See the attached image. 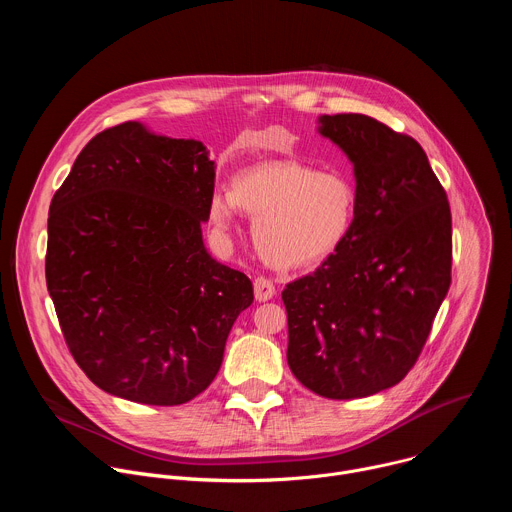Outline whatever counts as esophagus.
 Returning <instances> with one entry per match:
<instances>
[{"label": "esophagus", "mask_w": 512, "mask_h": 512, "mask_svg": "<svg viewBox=\"0 0 512 512\" xmlns=\"http://www.w3.org/2000/svg\"><path fill=\"white\" fill-rule=\"evenodd\" d=\"M253 289H255V300L257 302H267L275 296V285L267 277H257L253 281Z\"/></svg>", "instance_id": "1"}]
</instances>
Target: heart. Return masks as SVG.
Segmentation results:
<instances>
[{
	"label": "heart",
	"instance_id": "heart-1",
	"mask_svg": "<svg viewBox=\"0 0 512 512\" xmlns=\"http://www.w3.org/2000/svg\"><path fill=\"white\" fill-rule=\"evenodd\" d=\"M358 194L340 172H316L298 162H275L235 178L231 192L214 190L208 221L225 237L237 210L255 218L253 243L281 271L306 269L334 255L356 221Z\"/></svg>",
	"mask_w": 512,
	"mask_h": 512
}]
</instances>
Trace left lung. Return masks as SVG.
Segmentation results:
<instances>
[{"mask_svg": "<svg viewBox=\"0 0 512 512\" xmlns=\"http://www.w3.org/2000/svg\"><path fill=\"white\" fill-rule=\"evenodd\" d=\"M348 156L356 221L314 273L285 285L287 364L320 397L385 391L413 369L452 283V212L421 145L360 113L320 117Z\"/></svg>", "mask_w": 512, "mask_h": 512, "instance_id": "left-lung-1", "label": "left lung"}]
</instances>
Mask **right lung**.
Wrapping results in <instances>:
<instances>
[{"mask_svg": "<svg viewBox=\"0 0 512 512\" xmlns=\"http://www.w3.org/2000/svg\"><path fill=\"white\" fill-rule=\"evenodd\" d=\"M214 162L137 121L97 133L48 212L46 285L70 354L105 393L182 405L221 369L251 279L212 259Z\"/></svg>", "mask_w": 512, "mask_h": 512, "instance_id": "right-lung-1", "label": "right lung"}]
</instances>
